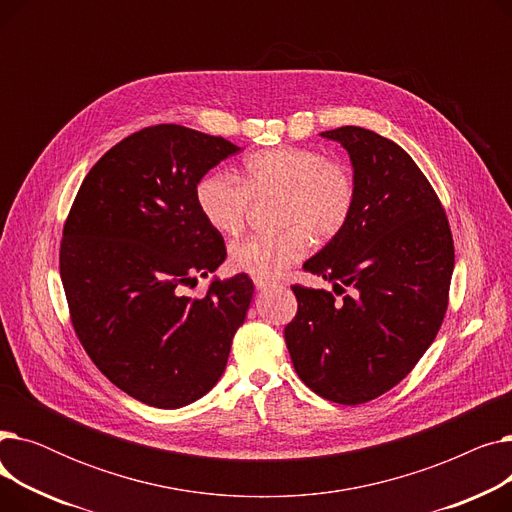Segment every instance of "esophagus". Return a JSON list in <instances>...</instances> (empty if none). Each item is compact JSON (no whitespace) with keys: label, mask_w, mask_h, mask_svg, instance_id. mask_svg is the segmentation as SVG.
I'll list each match as a JSON object with an SVG mask.
<instances>
[{"label":"esophagus","mask_w":512,"mask_h":512,"mask_svg":"<svg viewBox=\"0 0 512 512\" xmlns=\"http://www.w3.org/2000/svg\"><path fill=\"white\" fill-rule=\"evenodd\" d=\"M270 286H274L272 282H265V280H255V288L257 290H267Z\"/></svg>","instance_id":"obj_1"}]
</instances>
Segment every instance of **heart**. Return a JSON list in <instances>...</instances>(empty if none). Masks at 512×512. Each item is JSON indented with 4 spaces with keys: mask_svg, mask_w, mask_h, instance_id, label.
Here are the masks:
<instances>
[{
    "mask_svg": "<svg viewBox=\"0 0 512 512\" xmlns=\"http://www.w3.org/2000/svg\"><path fill=\"white\" fill-rule=\"evenodd\" d=\"M251 197H280L278 234L251 236L232 245L230 267L255 280H276L309 251L311 237L328 240L351 220L357 184L353 172L317 149L274 147L245 161L242 180L226 172L205 174L195 188L203 220L234 236L247 220Z\"/></svg>",
    "mask_w": 512,
    "mask_h": 512,
    "instance_id": "obj_1",
    "label": "heart"
}]
</instances>
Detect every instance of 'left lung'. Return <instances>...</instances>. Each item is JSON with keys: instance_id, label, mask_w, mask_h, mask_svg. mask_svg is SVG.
<instances>
[{"instance_id": "obj_1", "label": "left lung", "mask_w": 512, "mask_h": 512, "mask_svg": "<svg viewBox=\"0 0 512 512\" xmlns=\"http://www.w3.org/2000/svg\"><path fill=\"white\" fill-rule=\"evenodd\" d=\"M351 157L357 201L346 228L305 261L332 292L292 286L284 330L299 378L319 396L361 405L394 388L434 342L448 307L454 247L446 213L413 157L361 126L321 132Z\"/></svg>"}]
</instances>
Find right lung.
<instances>
[{"mask_svg": "<svg viewBox=\"0 0 512 512\" xmlns=\"http://www.w3.org/2000/svg\"><path fill=\"white\" fill-rule=\"evenodd\" d=\"M238 151L176 124L134 132L91 168L66 220L60 276L74 330L105 378L149 407L180 409L218 384L251 307L247 274L213 276L205 299L178 292L226 259L195 188Z\"/></svg>", "mask_w": 512, "mask_h": 512, "instance_id": "1", "label": "right lung"}]
</instances>
